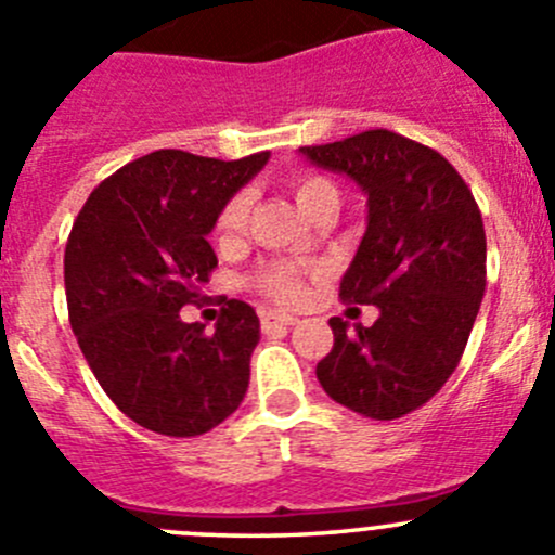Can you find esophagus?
<instances>
[{"label": "esophagus", "mask_w": 555, "mask_h": 555, "mask_svg": "<svg viewBox=\"0 0 555 555\" xmlns=\"http://www.w3.org/2000/svg\"><path fill=\"white\" fill-rule=\"evenodd\" d=\"M294 321H297L294 315L281 313V310H267V313H261V330L272 332L278 330V326H292Z\"/></svg>", "instance_id": "1"}]
</instances>
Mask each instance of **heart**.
Here are the masks:
<instances>
[{
  "instance_id": "heart-1",
  "label": "heart",
  "mask_w": 555,
  "mask_h": 555,
  "mask_svg": "<svg viewBox=\"0 0 555 555\" xmlns=\"http://www.w3.org/2000/svg\"><path fill=\"white\" fill-rule=\"evenodd\" d=\"M294 198L302 207V212H310L313 207L324 202H335L337 204V188L330 182V179L319 177V173H302L292 182ZM247 223V195L236 193L229 204L223 207L218 218V234L220 236H236ZM310 269L297 267V263H274V267L263 269L258 283H261L263 292L269 297H274L278 302H297L302 297L305 288V274Z\"/></svg>"
}]
</instances>
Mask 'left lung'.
Instances as JSON below:
<instances>
[{
    "label": "left lung",
    "instance_id": "left-lung-1",
    "mask_svg": "<svg viewBox=\"0 0 555 555\" xmlns=\"http://www.w3.org/2000/svg\"><path fill=\"white\" fill-rule=\"evenodd\" d=\"M299 152L367 195V229L340 299L378 308L373 326L330 319L335 346L315 376L346 409L398 420L425 405L461 362L485 294L482 215L447 157L392 130Z\"/></svg>",
    "mask_w": 555,
    "mask_h": 555
}]
</instances>
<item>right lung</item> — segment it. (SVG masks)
Instances as JSON below:
<instances>
[{"mask_svg": "<svg viewBox=\"0 0 555 555\" xmlns=\"http://www.w3.org/2000/svg\"><path fill=\"white\" fill-rule=\"evenodd\" d=\"M269 160L157 150L92 190L65 247L70 326L116 409L146 430L190 439L240 409L250 384L256 310L229 299L212 335L179 310L218 267L209 231Z\"/></svg>", "mask_w": 555, "mask_h": 555, "instance_id": "obj_1", "label": "right lung"}]
</instances>
